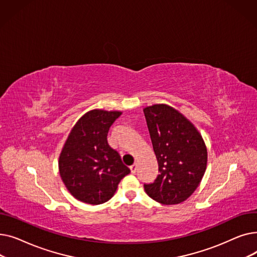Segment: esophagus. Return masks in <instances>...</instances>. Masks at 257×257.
<instances>
[{
	"mask_svg": "<svg viewBox=\"0 0 257 257\" xmlns=\"http://www.w3.org/2000/svg\"><path fill=\"white\" fill-rule=\"evenodd\" d=\"M130 171H131L132 174L136 173V172H137V165H132V166L130 167Z\"/></svg>",
	"mask_w": 257,
	"mask_h": 257,
	"instance_id": "obj_1",
	"label": "esophagus"
}]
</instances>
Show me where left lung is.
<instances>
[{
	"instance_id": "obj_1",
	"label": "left lung",
	"mask_w": 257,
	"mask_h": 257,
	"mask_svg": "<svg viewBox=\"0 0 257 257\" xmlns=\"http://www.w3.org/2000/svg\"><path fill=\"white\" fill-rule=\"evenodd\" d=\"M158 163V175L145 183L147 195L165 205L178 204L190 197L206 170L207 150L190 120L174 108L153 105L144 109Z\"/></svg>"
}]
</instances>
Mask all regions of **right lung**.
<instances>
[{"label":"right lung","instance_id":"right-lung-1","mask_svg":"<svg viewBox=\"0 0 257 257\" xmlns=\"http://www.w3.org/2000/svg\"><path fill=\"white\" fill-rule=\"evenodd\" d=\"M119 111L91 110L81 117L59 157L60 176L69 192L84 203L109 200L130 170L107 143V133Z\"/></svg>","mask_w":257,"mask_h":257}]
</instances>
